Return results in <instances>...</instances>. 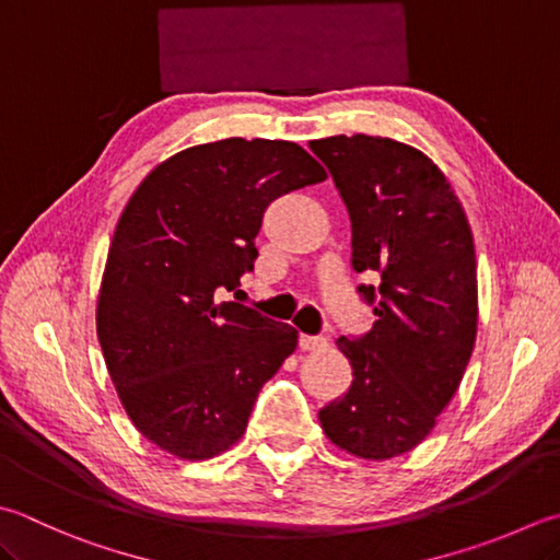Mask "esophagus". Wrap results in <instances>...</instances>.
Returning <instances> with one entry per match:
<instances>
[{"label": "esophagus", "instance_id": "obj_1", "mask_svg": "<svg viewBox=\"0 0 560 560\" xmlns=\"http://www.w3.org/2000/svg\"><path fill=\"white\" fill-rule=\"evenodd\" d=\"M300 348H302V351H322V348H326V339H324V336L302 334L300 336Z\"/></svg>", "mask_w": 560, "mask_h": 560}]
</instances>
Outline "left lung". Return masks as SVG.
<instances>
[{
    "mask_svg": "<svg viewBox=\"0 0 560 560\" xmlns=\"http://www.w3.org/2000/svg\"><path fill=\"white\" fill-rule=\"evenodd\" d=\"M351 217L358 284L373 329L336 346L353 368L348 393L319 409L331 444L365 460L402 456L436 427L478 334V270L466 212L446 175L407 143L380 136L312 141Z\"/></svg>",
    "mask_w": 560,
    "mask_h": 560,
    "instance_id": "8db88e82",
    "label": "left lung"
}]
</instances>
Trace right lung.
Listing matches in <instances>:
<instances>
[{"label": "right lung", "mask_w": 560, "mask_h": 560, "mask_svg": "<svg viewBox=\"0 0 560 560\" xmlns=\"http://www.w3.org/2000/svg\"><path fill=\"white\" fill-rule=\"evenodd\" d=\"M326 180L292 141L224 139L167 158L116 224L97 298V339L126 415L183 460L244 436L260 387L298 331L238 302L256 236L280 195Z\"/></svg>", "instance_id": "add662e5"}]
</instances>
